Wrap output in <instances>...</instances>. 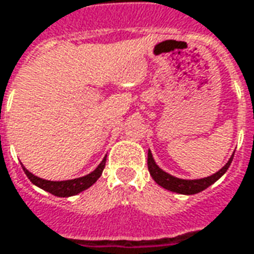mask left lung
Returning <instances> with one entry per match:
<instances>
[{"label": "left lung", "instance_id": "obj_1", "mask_svg": "<svg viewBox=\"0 0 254 254\" xmlns=\"http://www.w3.org/2000/svg\"><path fill=\"white\" fill-rule=\"evenodd\" d=\"M232 158H230V161L224 165L223 169H220L217 173H214L212 176L205 177V179H199V180H183V179H177L168 175L166 172L162 169H159L157 164L154 162V158H152L151 152L148 151V159H147V164H148V170H150V175L152 179L158 183L161 187L173 191V192H179V194H186V195H192L196 192H201L205 189H207L209 186H212L214 182H217L220 177L223 176L227 172V169L230 168V165L232 162Z\"/></svg>", "mask_w": 254, "mask_h": 254}]
</instances>
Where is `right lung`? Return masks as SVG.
Masks as SVG:
<instances>
[{
  "instance_id": "add662e5",
  "label": "right lung",
  "mask_w": 254,
  "mask_h": 254,
  "mask_svg": "<svg viewBox=\"0 0 254 254\" xmlns=\"http://www.w3.org/2000/svg\"><path fill=\"white\" fill-rule=\"evenodd\" d=\"M104 166H106V158L89 175L79 177V179H74V180H64V182H49V180L40 179V177L34 176L33 173H30L24 166H23V170L30 179V182L35 186H38L40 189L45 190V191L56 195V196H71V195H75L81 191H84V190L89 189L92 184H95L97 179L102 176Z\"/></svg>"
}]
</instances>
